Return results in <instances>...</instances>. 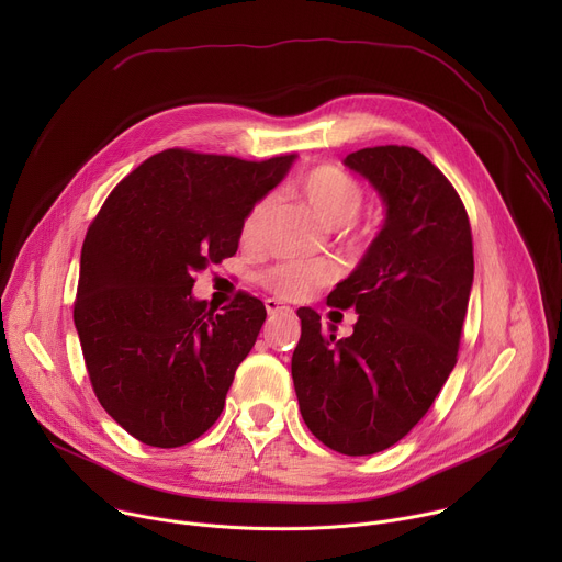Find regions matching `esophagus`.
Wrapping results in <instances>:
<instances>
[{"label": "esophagus", "mask_w": 562, "mask_h": 562, "mask_svg": "<svg viewBox=\"0 0 562 562\" xmlns=\"http://www.w3.org/2000/svg\"><path fill=\"white\" fill-rule=\"evenodd\" d=\"M265 306H267V311H269L271 315H273V313H293L291 306H286L284 302H280V300H276V297L265 300Z\"/></svg>", "instance_id": "34e87169"}]
</instances>
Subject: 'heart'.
<instances>
[{
  "mask_svg": "<svg viewBox=\"0 0 562 562\" xmlns=\"http://www.w3.org/2000/svg\"><path fill=\"white\" fill-rule=\"evenodd\" d=\"M302 195L313 209V213L327 226H345L349 224L360 206H362V189L360 184L338 167H317L302 180ZM273 200H258L245 222H243V239L254 243L260 235L262 224L271 211ZM336 278V269L329 262H300L289 260L276 265L265 276V284L284 300H302L313 293V289L329 284Z\"/></svg>",
  "mask_w": 562,
  "mask_h": 562,
  "instance_id": "heart-1",
  "label": "heart"
}]
</instances>
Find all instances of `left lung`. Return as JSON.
<instances>
[{
	"mask_svg": "<svg viewBox=\"0 0 562 562\" xmlns=\"http://www.w3.org/2000/svg\"><path fill=\"white\" fill-rule=\"evenodd\" d=\"M345 167L380 195L384 222L327 297L356 308L353 334L325 336L319 315L297 308L291 375L308 431L345 456H371L420 423L456 367L473 247L456 189L420 150L360 148Z\"/></svg>",
	"mask_w": 562,
	"mask_h": 562,
	"instance_id": "8db88e82",
	"label": "left lung"
}]
</instances>
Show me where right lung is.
Returning <instances> with one entry per match:
<instances>
[{
  "label": "right lung",
  "instance_id": "obj_1",
  "mask_svg": "<svg viewBox=\"0 0 562 562\" xmlns=\"http://www.w3.org/2000/svg\"><path fill=\"white\" fill-rule=\"evenodd\" d=\"M293 162L295 155L247 162L157 153L113 189L89 226L75 329L100 405L139 442L182 447L220 418L267 308L239 293L215 313L193 295V278L235 256L249 209Z\"/></svg>",
  "mask_w": 562,
  "mask_h": 562
}]
</instances>
